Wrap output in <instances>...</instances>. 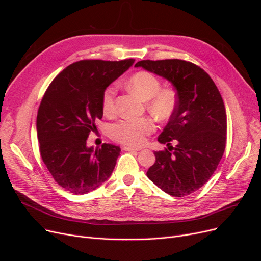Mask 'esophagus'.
I'll return each instance as SVG.
<instances>
[{
	"instance_id": "obj_1",
	"label": "esophagus",
	"mask_w": 261,
	"mask_h": 261,
	"mask_svg": "<svg viewBox=\"0 0 261 261\" xmlns=\"http://www.w3.org/2000/svg\"><path fill=\"white\" fill-rule=\"evenodd\" d=\"M125 151H140V148H134V147H130V146H125L122 148Z\"/></svg>"
}]
</instances>
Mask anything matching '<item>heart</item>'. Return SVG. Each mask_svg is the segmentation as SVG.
<instances>
[{"instance_id":"heart-1","label":"heart","mask_w":261,"mask_h":261,"mask_svg":"<svg viewBox=\"0 0 261 261\" xmlns=\"http://www.w3.org/2000/svg\"><path fill=\"white\" fill-rule=\"evenodd\" d=\"M132 92L147 101L149 112L158 119L166 120L174 112L177 103L176 94L171 89H162L160 79L149 72H139L128 81ZM103 114L111 116L116 110V90L109 87L101 98ZM154 122L148 117L125 118L111 127V138L121 144L140 146L145 143L147 136L154 131Z\"/></svg>"}]
</instances>
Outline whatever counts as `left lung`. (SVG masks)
I'll return each instance as SVG.
<instances>
[{"label":"left lung","mask_w":261,"mask_h":261,"mask_svg":"<svg viewBox=\"0 0 261 261\" xmlns=\"http://www.w3.org/2000/svg\"><path fill=\"white\" fill-rule=\"evenodd\" d=\"M135 66L170 81L177 98L158 138L168 149L154 152L155 163L147 176L170 196L193 194L211 179L224 153L227 122L221 94L210 75L189 61L142 60Z\"/></svg>","instance_id":"1"}]
</instances>
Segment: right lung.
Listing matches in <instances>:
<instances>
[{"label": "right lung", "instance_id": "1", "mask_svg": "<svg viewBox=\"0 0 261 261\" xmlns=\"http://www.w3.org/2000/svg\"><path fill=\"white\" fill-rule=\"evenodd\" d=\"M134 63L80 60L65 67L50 82L37 115L40 154L53 179L74 195L99 187L111 175L120 148L87 146L102 118L101 98L107 87Z\"/></svg>", "mask_w": 261, "mask_h": 261}]
</instances>
